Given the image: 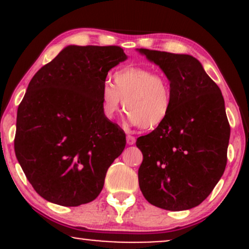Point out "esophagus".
<instances>
[{
  "mask_svg": "<svg viewBox=\"0 0 249 249\" xmlns=\"http://www.w3.org/2000/svg\"><path fill=\"white\" fill-rule=\"evenodd\" d=\"M126 142L128 145H133L134 142H136V138H134L133 136H130V134H128L126 137Z\"/></svg>",
  "mask_w": 249,
  "mask_h": 249,
  "instance_id": "1",
  "label": "esophagus"
}]
</instances>
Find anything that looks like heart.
Masks as SVG:
<instances>
[{
    "mask_svg": "<svg viewBox=\"0 0 249 249\" xmlns=\"http://www.w3.org/2000/svg\"><path fill=\"white\" fill-rule=\"evenodd\" d=\"M122 102L131 124L154 130L166 121L172 107L170 82L150 68H123L113 75V87L107 83L103 85V115L115 119Z\"/></svg>",
    "mask_w": 249,
    "mask_h": 249,
    "instance_id": "heart-1",
    "label": "heart"
}]
</instances>
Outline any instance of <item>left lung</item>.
I'll use <instances>...</instances> for the list:
<instances>
[{
	"label": "left lung",
	"instance_id": "obj_1",
	"mask_svg": "<svg viewBox=\"0 0 249 249\" xmlns=\"http://www.w3.org/2000/svg\"><path fill=\"white\" fill-rule=\"evenodd\" d=\"M170 81L166 121L137 139L142 196L153 206L185 211L201 204L225 172L231 127L218 85L190 55L138 49Z\"/></svg>",
	"mask_w": 249,
	"mask_h": 249
}]
</instances>
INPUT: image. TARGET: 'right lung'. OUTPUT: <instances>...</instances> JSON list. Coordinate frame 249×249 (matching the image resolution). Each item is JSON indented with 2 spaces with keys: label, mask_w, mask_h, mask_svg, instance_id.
<instances>
[{
  "label": "right lung",
  "mask_w": 249,
  "mask_h": 249,
  "mask_svg": "<svg viewBox=\"0 0 249 249\" xmlns=\"http://www.w3.org/2000/svg\"><path fill=\"white\" fill-rule=\"evenodd\" d=\"M127 56L117 45H69L33 77L17 110L14 146L42 198L61 206L95 200L126 144L103 115L108 70Z\"/></svg>",
  "instance_id": "right-lung-1"
}]
</instances>
